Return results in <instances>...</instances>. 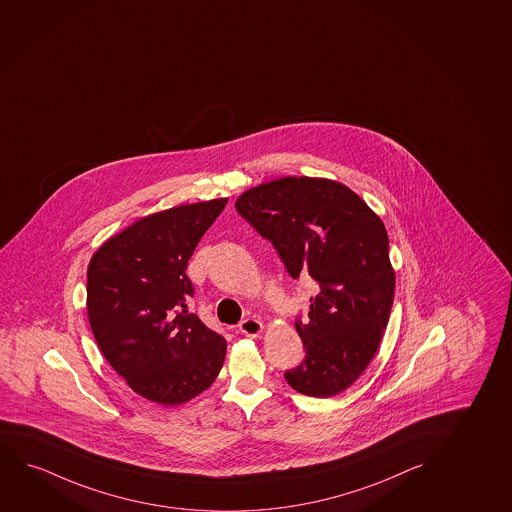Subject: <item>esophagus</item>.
<instances>
[{"label": "esophagus", "mask_w": 512, "mask_h": 512, "mask_svg": "<svg viewBox=\"0 0 512 512\" xmlns=\"http://www.w3.org/2000/svg\"><path fill=\"white\" fill-rule=\"evenodd\" d=\"M239 330L247 337H258L263 332V324L256 318H246L239 324Z\"/></svg>", "instance_id": "obj_1"}]
</instances>
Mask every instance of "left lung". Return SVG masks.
<instances>
[{
    "label": "left lung",
    "instance_id": "8db88e82",
    "mask_svg": "<svg viewBox=\"0 0 512 512\" xmlns=\"http://www.w3.org/2000/svg\"><path fill=\"white\" fill-rule=\"evenodd\" d=\"M237 213L272 242L292 279L310 277L317 296L296 317L306 356L285 381L329 398L351 386L381 343L395 294L381 218L350 188L318 178H282L251 188Z\"/></svg>",
    "mask_w": 512,
    "mask_h": 512
}]
</instances>
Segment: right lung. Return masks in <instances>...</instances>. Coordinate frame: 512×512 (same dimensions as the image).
Listing matches in <instances>:
<instances>
[{
  "label": "right lung",
  "instance_id": "add662e5",
  "mask_svg": "<svg viewBox=\"0 0 512 512\" xmlns=\"http://www.w3.org/2000/svg\"><path fill=\"white\" fill-rule=\"evenodd\" d=\"M227 199L150 214L93 254L86 305L107 362L150 402L180 405L213 384L227 341L188 311V259Z\"/></svg>",
  "mask_w": 512,
  "mask_h": 512
}]
</instances>
